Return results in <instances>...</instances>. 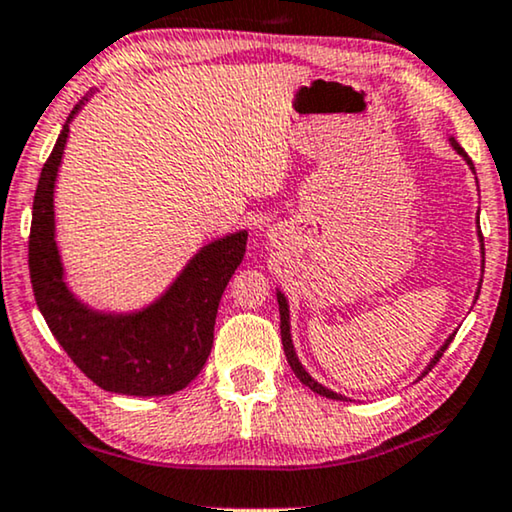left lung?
<instances>
[{"label": "left lung", "instance_id": "left-lung-1", "mask_svg": "<svg viewBox=\"0 0 512 512\" xmlns=\"http://www.w3.org/2000/svg\"><path fill=\"white\" fill-rule=\"evenodd\" d=\"M451 145H454V148H456V152H459V155H463V157L468 159L470 169H475V167H473V162H470V157L466 155V150H463L461 145L454 141V138H451ZM480 240H482V232H480ZM482 242H484V240H482ZM277 303H280V329H282V345H284V355H287V362H289V367L294 369V374L298 376V381H301L303 386H308V388L313 390V393H317V395H322V397H331V400H343L341 395L331 393V390H327V388H324V386H320V383H317V381H313V378L308 376V371H305V369L301 367V362H298V357H296V353H294V345H291V334H289V305H287V298H284L282 294H277ZM451 338H454V334H451V336L447 338V343H444L442 348L437 350V355L433 357V360H430L428 369L423 371V374H428V371L433 369L437 362H440V357L444 355V350L449 348Z\"/></svg>", "mask_w": 512, "mask_h": 512}]
</instances>
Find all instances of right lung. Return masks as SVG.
I'll return each mask as SVG.
<instances>
[{"mask_svg":"<svg viewBox=\"0 0 512 512\" xmlns=\"http://www.w3.org/2000/svg\"><path fill=\"white\" fill-rule=\"evenodd\" d=\"M77 110L44 162L32 204L28 265L35 301L56 341L98 388L136 397L178 393L211 353L218 303L247 251V232L204 247L143 313L115 317L84 308L65 287L53 240V183Z\"/></svg>","mask_w":512,"mask_h":512,"instance_id":"obj_1","label":"right lung"}]
</instances>
